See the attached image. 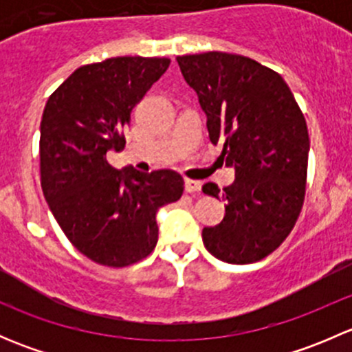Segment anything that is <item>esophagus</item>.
I'll return each mask as SVG.
<instances>
[{
	"label": "esophagus",
	"instance_id": "34e87169",
	"mask_svg": "<svg viewBox=\"0 0 352 352\" xmlns=\"http://www.w3.org/2000/svg\"><path fill=\"white\" fill-rule=\"evenodd\" d=\"M184 187H186V192H189V194H194V192H199V190H201L202 184L199 182V180L186 179V184H184Z\"/></svg>",
	"mask_w": 352,
	"mask_h": 352
}]
</instances>
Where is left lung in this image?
Segmentation results:
<instances>
[{
	"mask_svg": "<svg viewBox=\"0 0 352 352\" xmlns=\"http://www.w3.org/2000/svg\"><path fill=\"white\" fill-rule=\"evenodd\" d=\"M197 94L219 158L235 168L232 186H202L226 201L225 218L202 230L209 254L230 264L267 257L300 216L310 140L305 117L281 74L239 54L202 52L177 58Z\"/></svg>",
	"mask_w": 352,
	"mask_h": 352,
	"instance_id": "left-lung-1",
	"label": "left lung"
}]
</instances>
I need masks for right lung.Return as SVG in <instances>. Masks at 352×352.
<instances>
[{
	"mask_svg": "<svg viewBox=\"0 0 352 352\" xmlns=\"http://www.w3.org/2000/svg\"><path fill=\"white\" fill-rule=\"evenodd\" d=\"M170 59L124 56L78 67L45 104L41 122L44 197L71 243L94 262L124 267L158 242L156 212L179 201L173 170L113 168L107 151L126 146L131 112Z\"/></svg>",
	"mask_w": 352,
	"mask_h": 352,
	"instance_id": "obj_1",
	"label": "right lung"
}]
</instances>
